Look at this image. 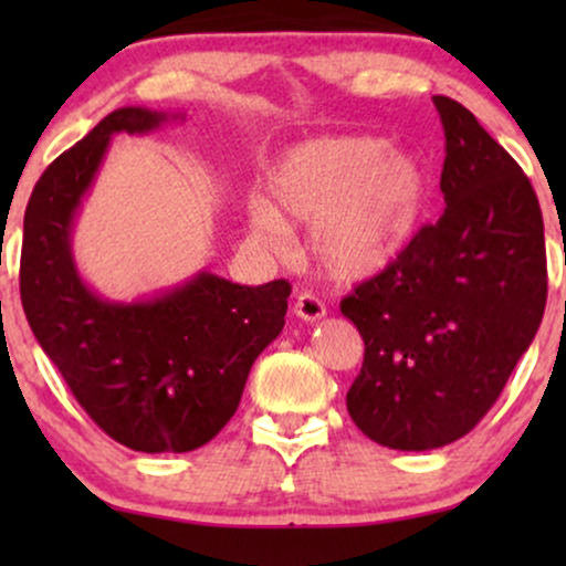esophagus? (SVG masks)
Instances as JSON below:
<instances>
[{
	"mask_svg": "<svg viewBox=\"0 0 566 566\" xmlns=\"http://www.w3.org/2000/svg\"><path fill=\"white\" fill-rule=\"evenodd\" d=\"M293 314L304 322H319L327 314V308H324L322 298L314 296L312 291H301L296 296V304H293Z\"/></svg>",
	"mask_w": 566,
	"mask_h": 566,
	"instance_id": "obj_1",
	"label": "esophagus"
}]
</instances>
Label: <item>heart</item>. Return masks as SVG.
<instances>
[{
  "instance_id": "obj_1",
  "label": "heart",
  "mask_w": 566,
  "mask_h": 566,
  "mask_svg": "<svg viewBox=\"0 0 566 566\" xmlns=\"http://www.w3.org/2000/svg\"><path fill=\"white\" fill-rule=\"evenodd\" d=\"M268 200L247 206L252 234L270 247L291 223L312 227V252L339 281L381 273L422 227L430 180L412 151L378 136H327L291 146L265 175Z\"/></svg>"
}]
</instances>
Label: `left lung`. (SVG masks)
I'll return each mask as SVG.
<instances>
[{"mask_svg":"<svg viewBox=\"0 0 566 566\" xmlns=\"http://www.w3.org/2000/svg\"><path fill=\"white\" fill-rule=\"evenodd\" d=\"M432 103L446 130V211L339 304L366 343L347 412L363 436L397 451H430L474 430L546 306L531 180L461 103Z\"/></svg>","mask_w":566,"mask_h":566,"instance_id":"1","label":"left lung"}]
</instances>
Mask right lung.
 I'll use <instances>...</instances> for the list:
<instances>
[{
  "label": "right lung",
  "mask_w": 566,
  "mask_h": 566,
  "mask_svg": "<svg viewBox=\"0 0 566 566\" xmlns=\"http://www.w3.org/2000/svg\"><path fill=\"white\" fill-rule=\"evenodd\" d=\"M185 113L118 107L35 182L22 227L20 296L43 353L84 412L144 453L206 446L237 412L258 355L281 335L289 281L239 285L200 270L154 298L97 296L72 254V227L113 134H149Z\"/></svg>",
  "instance_id": "obj_1"
}]
</instances>
